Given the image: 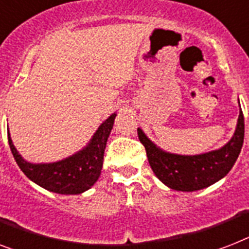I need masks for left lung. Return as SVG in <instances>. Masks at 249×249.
<instances>
[{
	"label": "left lung",
	"mask_w": 249,
	"mask_h": 249,
	"mask_svg": "<svg viewBox=\"0 0 249 249\" xmlns=\"http://www.w3.org/2000/svg\"><path fill=\"white\" fill-rule=\"evenodd\" d=\"M138 138L144 145L149 166L166 187L180 192L199 191L221 180L234 166L243 145V112L239 110L235 131L229 142L199 155L167 152L153 143L141 128H138Z\"/></svg>",
	"instance_id": "obj_1"
}]
</instances>
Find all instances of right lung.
I'll use <instances>...</instances> for the list:
<instances>
[{"label":"right lung","mask_w":249,"mask_h":249,"mask_svg":"<svg viewBox=\"0 0 249 249\" xmlns=\"http://www.w3.org/2000/svg\"><path fill=\"white\" fill-rule=\"evenodd\" d=\"M116 112L98 126L90 141L80 151L54 162L26 161L15 148L7 130L10 149L16 163L26 177L39 187L57 195H82L94 185L101 175L107 139L114 126Z\"/></svg>","instance_id":"obj_1"}]
</instances>
